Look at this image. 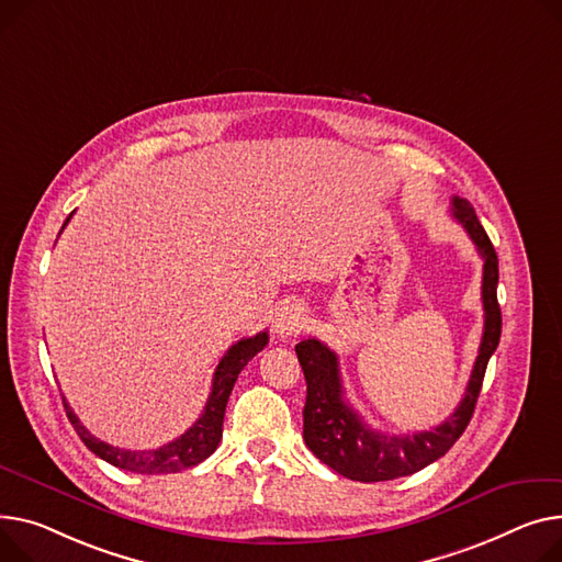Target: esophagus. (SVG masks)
Masks as SVG:
<instances>
[{
  "label": "esophagus",
  "instance_id": "34e87169",
  "mask_svg": "<svg viewBox=\"0 0 562 562\" xmlns=\"http://www.w3.org/2000/svg\"><path fill=\"white\" fill-rule=\"evenodd\" d=\"M307 321L305 307L297 305V303H286L276 312L273 318V329L278 336H293L297 329H303Z\"/></svg>",
  "mask_w": 562,
  "mask_h": 562
}]
</instances>
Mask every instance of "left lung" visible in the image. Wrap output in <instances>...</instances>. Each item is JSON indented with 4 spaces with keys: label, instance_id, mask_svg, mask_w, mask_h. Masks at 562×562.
<instances>
[{
    "label": "left lung",
    "instance_id": "obj_1",
    "mask_svg": "<svg viewBox=\"0 0 562 562\" xmlns=\"http://www.w3.org/2000/svg\"><path fill=\"white\" fill-rule=\"evenodd\" d=\"M452 216L465 228L483 259V336L465 395L450 418L431 431L406 436H389L370 429L344 397L339 357L318 339H303L295 346L307 382L303 438L316 459L352 481H391L427 468L450 452L474 414L485 368L502 336V310L497 303L499 259L470 201L454 196Z\"/></svg>",
    "mask_w": 562,
    "mask_h": 562
}]
</instances>
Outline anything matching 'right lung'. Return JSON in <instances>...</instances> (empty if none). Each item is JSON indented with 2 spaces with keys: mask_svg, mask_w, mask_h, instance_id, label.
<instances>
[{
  "mask_svg": "<svg viewBox=\"0 0 562 562\" xmlns=\"http://www.w3.org/2000/svg\"><path fill=\"white\" fill-rule=\"evenodd\" d=\"M69 218L71 214L67 216V221ZM67 221L63 223V228L67 226ZM267 344H269V331H259L231 346L214 370L212 391L201 418L182 436L158 447V450H122V447H112L99 440L81 425L77 414H74L71 406L63 397L65 414L74 425V429H77V434L81 436V440L86 442L88 450L120 470H128L137 474H169V472L194 468L201 461H205L218 447V440L223 434V416H226V404L239 378V372L257 352L265 350Z\"/></svg>",
  "mask_w": 562,
  "mask_h": 562,
  "instance_id": "right-lung-1",
  "label": "right lung"
}]
</instances>
